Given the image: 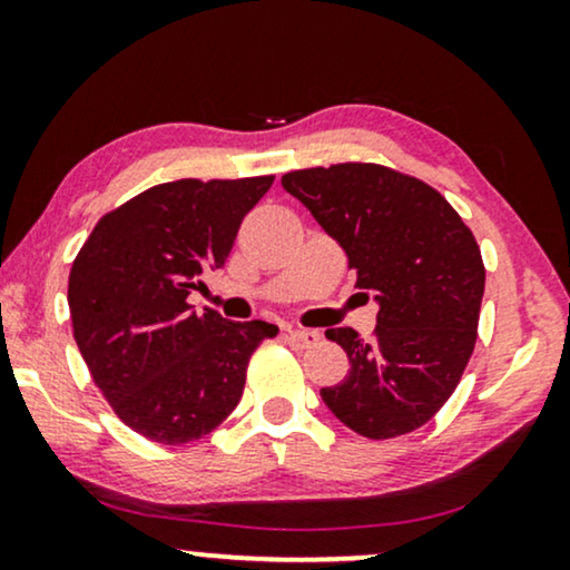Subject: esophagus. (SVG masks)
<instances>
[{"label":"esophagus","mask_w":570,"mask_h":570,"mask_svg":"<svg viewBox=\"0 0 570 570\" xmlns=\"http://www.w3.org/2000/svg\"><path fill=\"white\" fill-rule=\"evenodd\" d=\"M287 340H291L295 347H311L322 340V334L316 330H301V326H295V330H287Z\"/></svg>","instance_id":"1"}]
</instances>
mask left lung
<instances>
[{
	"instance_id": "obj_1",
	"label": "left lung",
	"mask_w": 570,
	"mask_h": 570,
	"mask_svg": "<svg viewBox=\"0 0 570 570\" xmlns=\"http://www.w3.org/2000/svg\"><path fill=\"white\" fill-rule=\"evenodd\" d=\"M283 186L342 246L355 287L379 303L371 340L350 326L326 330L350 371L322 389L324 404L365 439L417 431L454 394L478 340V240L433 186L376 163L293 170Z\"/></svg>"
}]
</instances>
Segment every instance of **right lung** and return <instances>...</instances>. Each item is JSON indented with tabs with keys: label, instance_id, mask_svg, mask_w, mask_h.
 Returning a JSON list of instances; mask_svg holds the SVG:
<instances>
[{
	"label": "right lung",
	"instance_id": "1",
	"mask_svg": "<svg viewBox=\"0 0 570 570\" xmlns=\"http://www.w3.org/2000/svg\"><path fill=\"white\" fill-rule=\"evenodd\" d=\"M275 176L158 184L104 215L69 272L75 342L116 415L155 443L197 441L236 410L248 357L275 324L197 314L189 295L220 269Z\"/></svg>",
	"mask_w": 570,
	"mask_h": 570
}]
</instances>
